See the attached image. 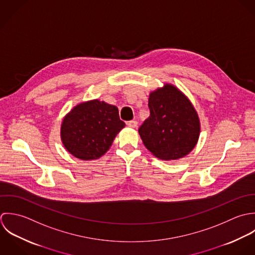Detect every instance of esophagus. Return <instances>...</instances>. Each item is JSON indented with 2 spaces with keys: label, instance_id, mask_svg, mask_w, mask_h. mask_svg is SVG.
Returning <instances> with one entry per match:
<instances>
[{
  "label": "esophagus",
  "instance_id": "obj_1",
  "mask_svg": "<svg viewBox=\"0 0 255 255\" xmlns=\"http://www.w3.org/2000/svg\"><path fill=\"white\" fill-rule=\"evenodd\" d=\"M137 125H138V122L135 121V120H131V121L127 122V126L131 127V128H136Z\"/></svg>",
  "mask_w": 255,
  "mask_h": 255
}]
</instances>
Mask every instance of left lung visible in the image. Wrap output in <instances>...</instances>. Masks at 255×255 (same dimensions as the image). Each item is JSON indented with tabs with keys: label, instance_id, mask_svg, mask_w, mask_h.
<instances>
[{
	"label": "left lung",
	"instance_id": "left-lung-1",
	"mask_svg": "<svg viewBox=\"0 0 255 255\" xmlns=\"http://www.w3.org/2000/svg\"><path fill=\"white\" fill-rule=\"evenodd\" d=\"M150 116L139 128L146 148L164 160L190 153L200 133L198 115L188 99L175 87L165 85L151 93Z\"/></svg>",
	"mask_w": 255,
	"mask_h": 255
}]
</instances>
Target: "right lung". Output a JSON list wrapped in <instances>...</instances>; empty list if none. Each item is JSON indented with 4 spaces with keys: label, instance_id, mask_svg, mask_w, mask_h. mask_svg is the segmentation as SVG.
Wrapping results in <instances>:
<instances>
[{
    "label": "right lung",
    "instance_id": "obj_1",
    "mask_svg": "<svg viewBox=\"0 0 255 255\" xmlns=\"http://www.w3.org/2000/svg\"><path fill=\"white\" fill-rule=\"evenodd\" d=\"M124 126L116 106L96 100L83 102L71 110L63 120L61 138L74 156L97 159L108 151Z\"/></svg>",
    "mask_w": 255,
    "mask_h": 255
}]
</instances>
